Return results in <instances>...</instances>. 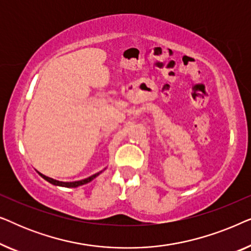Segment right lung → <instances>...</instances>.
Wrapping results in <instances>:
<instances>
[{
	"label": "right lung",
	"mask_w": 251,
	"mask_h": 251,
	"mask_svg": "<svg viewBox=\"0 0 251 251\" xmlns=\"http://www.w3.org/2000/svg\"><path fill=\"white\" fill-rule=\"evenodd\" d=\"M100 173H101V171H100ZM100 173H97V174L92 175V176H90V177L85 178V179L77 180V181H59V180L52 179V178H50V177L44 176V175L40 174V173H39V174H40V176L42 177V178H44V179H46L47 181H49V183L53 184V185H57V186H64V187H77V186H81V185H84V184L90 183V181H91L92 179H95V178L97 177L98 175L100 174Z\"/></svg>",
	"instance_id": "obj_1"
}]
</instances>
